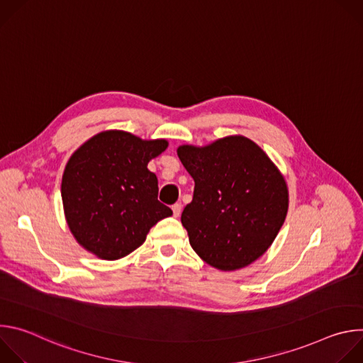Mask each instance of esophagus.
I'll return each instance as SVG.
<instances>
[{"mask_svg":"<svg viewBox=\"0 0 363 363\" xmlns=\"http://www.w3.org/2000/svg\"><path fill=\"white\" fill-rule=\"evenodd\" d=\"M181 210H182V205L179 202L174 203L172 205V213H174V217H178L181 214Z\"/></svg>","mask_w":363,"mask_h":363,"instance_id":"obj_1","label":"esophagus"}]
</instances>
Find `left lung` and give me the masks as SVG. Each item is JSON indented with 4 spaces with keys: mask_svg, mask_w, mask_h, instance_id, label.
I'll list each match as a JSON object with an SVG mask.
<instances>
[{
    "mask_svg": "<svg viewBox=\"0 0 363 363\" xmlns=\"http://www.w3.org/2000/svg\"><path fill=\"white\" fill-rule=\"evenodd\" d=\"M178 157L194 178L192 201L181 223L194 251L210 266L233 272L262 257L289 208L284 177L267 153L245 136H227Z\"/></svg>",
    "mask_w": 363,
    "mask_h": 363,
    "instance_id": "1",
    "label": "left lung"
}]
</instances>
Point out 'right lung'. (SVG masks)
I'll use <instances>...</instances> for the list:
<instances>
[{"mask_svg": "<svg viewBox=\"0 0 363 363\" xmlns=\"http://www.w3.org/2000/svg\"><path fill=\"white\" fill-rule=\"evenodd\" d=\"M168 147L165 139L143 140L129 132H100L70 157L62 199L76 241L103 260L136 250L149 230L172 210L158 201L150 160Z\"/></svg>", "mask_w": 363, "mask_h": 363, "instance_id": "add662e5", "label": "right lung"}]
</instances>
